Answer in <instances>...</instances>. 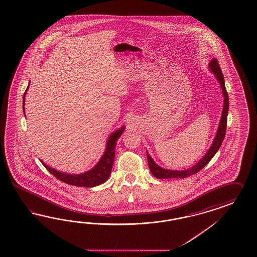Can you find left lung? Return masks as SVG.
<instances>
[{
	"label": "left lung",
	"instance_id": "8db88e82",
	"mask_svg": "<svg viewBox=\"0 0 257 257\" xmlns=\"http://www.w3.org/2000/svg\"><path fill=\"white\" fill-rule=\"evenodd\" d=\"M209 69L211 71L216 75V78L218 79V83L220 84L221 89H222V94L224 97L223 100V109L221 113V117L219 120L218 124V131L216 134V137L214 139V141L211 145L210 148L205 154V156L202 157V159L193 166L191 169H188L186 171H171V170H166L161 167H159L157 164L154 161V159L150 156L147 152V158H148L149 168L152 174L157 178V179H169V178H186L187 176L193 175L197 173L198 171H201L202 168H204L207 164L209 163L213 156L216 155L218 152V149L220 148L222 141L224 140L226 133V125H227V115H228V110H229V98H228V92L226 90L225 84H224V77L222 74V71L220 70L219 64H218L217 59H212L209 63Z\"/></svg>",
	"mask_w": 257,
	"mask_h": 257
}]
</instances>
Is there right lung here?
<instances>
[{"label":"right lung","mask_w":257,"mask_h":257,"mask_svg":"<svg viewBox=\"0 0 257 257\" xmlns=\"http://www.w3.org/2000/svg\"><path fill=\"white\" fill-rule=\"evenodd\" d=\"M25 94L24 95V101H25ZM25 115V113H24ZM124 130V126L119 128L116 132L112 133L109 137L107 143H106V149L101 156L100 161L96 164V166L90 171H86L81 174H68L65 172L56 171L55 169H52L51 167L47 166L46 164H43V166L46 168L49 172H51L55 178H57L64 183L71 185V186H76V187H92L99 186L102 183H104L106 180L108 179L109 175L112 171V166L114 163V157H115V148L117 145V141L121 134Z\"/></svg>","instance_id":"obj_1"}]
</instances>
